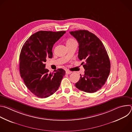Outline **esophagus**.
I'll return each instance as SVG.
<instances>
[{
  "label": "esophagus",
  "mask_w": 132,
  "mask_h": 132,
  "mask_svg": "<svg viewBox=\"0 0 132 132\" xmlns=\"http://www.w3.org/2000/svg\"><path fill=\"white\" fill-rule=\"evenodd\" d=\"M71 73V71H68V70H66V73L67 74V75H69Z\"/></svg>",
  "instance_id": "34e87169"
}]
</instances>
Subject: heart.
<instances>
[{
	"label": "heart",
	"instance_id": "obj_1",
	"mask_svg": "<svg viewBox=\"0 0 132 132\" xmlns=\"http://www.w3.org/2000/svg\"><path fill=\"white\" fill-rule=\"evenodd\" d=\"M73 41H75V40H73V39H69V40H68V41L67 42H73Z\"/></svg>",
	"mask_w": 132,
	"mask_h": 132
}]
</instances>
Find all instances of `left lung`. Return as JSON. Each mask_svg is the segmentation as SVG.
Instances as JSON below:
<instances>
[{
  "instance_id": "8db88e82",
  "label": "left lung",
  "mask_w": 132,
  "mask_h": 132,
  "mask_svg": "<svg viewBox=\"0 0 132 132\" xmlns=\"http://www.w3.org/2000/svg\"><path fill=\"white\" fill-rule=\"evenodd\" d=\"M79 43L78 57L85 61L83 76L75 86L88 93H93L105 84L110 72V61L106 49L98 37L87 30L69 32Z\"/></svg>"
}]
</instances>
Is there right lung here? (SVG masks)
I'll list each match as a JSON object with an SVG mask.
<instances>
[{"label": "right lung", "mask_w": 132, "mask_h": 132, "mask_svg": "<svg viewBox=\"0 0 132 132\" xmlns=\"http://www.w3.org/2000/svg\"><path fill=\"white\" fill-rule=\"evenodd\" d=\"M65 31H40L32 34L23 44L19 57L21 78L28 89L36 96L47 98L58 90L65 75L62 68L48 73L45 62L52 58L53 45Z\"/></svg>", "instance_id": "add662e5"}]
</instances>
